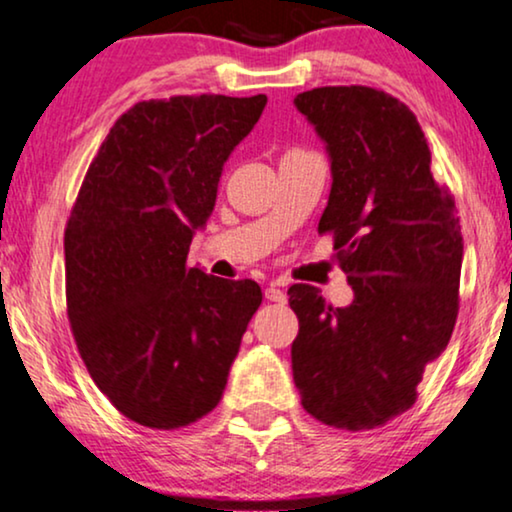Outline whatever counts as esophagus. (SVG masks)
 I'll return each instance as SVG.
<instances>
[{
  "label": "esophagus",
  "instance_id": "obj_1",
  "mask_svg": "<svg viewBox=\"0 0 512 512\" xmlns=\"http://www.w3.org/2000/svg\"><path fill=\"white\" fill-rule=\"evenodd\" d=\"M264 297L269 299V302H276V304H285V299H288V295L281 288H276V285H269L267 290H264Z\"/></svg>",
  "mask_w": 512,
  "mask_h": 512
}]
</instances>
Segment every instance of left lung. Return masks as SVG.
Wrapping results in <instances>:
<instances>
[{
  "mask_svg": "<svg viewBox=\"0 0 512 512\" xmlns=\"http://www.w3.org/2000/svg\"><path fill=\"white\" fill-rule=\"evenodd\" d=\"M295 105L330 154L318 234H332L353 302L335 309L313 285H292V377L313 419L370 431L417 403L426 365L447 349L459 313L461 224L405 102L370 86H323Z\"/></svg>",
  "mask_w": 512,
  "mask_h": 512,
  "instance_id": "8db88e82",
  "label": "left lung"
}]
</instances>
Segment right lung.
<instances>
[{
	"label": "right lung",
	"mask_w": 512,
	"mask_h": 512,
	"mask_svg": "<svg viewBox=\"0 0 512 512\" xmlns=\"http://www.w3.org/2000/svg\"><path fill=\"white\" fill-rule=\"evenodd\" d=\"M267 95H173L121 114L86 170L65 227V297L95 386L126 419L175 431L220 403L262 304L250 278L189 267L222 166Z\"/></svg>",
	"instance_id": "right-lung-1"
}]
</instances>
